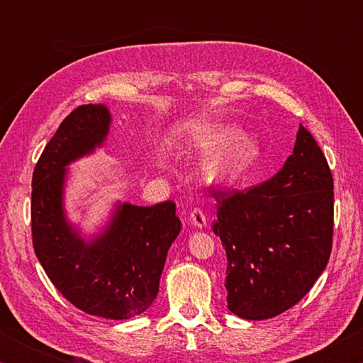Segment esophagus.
Segmentation results:
<instances>
[{"label": "esophagus", "instance_id": "1", "mask_svg": "<svg viewBox=\"0 0 363 363\" xmlns=\"http://www.w3.org/2000/svg\"><path fill=\"white\" fill-rule=\"evenodd\" d=\"M190 223H192L195 227H199V229H201V227L206 225V216L205 213L200 210V208H195V210L190 213Z\"/></svg>", "mask_w": 363, "mask_h": 363}]
</instances>
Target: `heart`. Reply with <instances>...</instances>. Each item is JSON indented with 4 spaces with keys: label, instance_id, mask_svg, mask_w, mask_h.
I'll return each instance as SVG.
<instances>
[{
    "label": "heart",
    "instance_id": "1",
    "mask_svg": "<svg viewBox=\"0 0 363 363\" xmlns=\"http://www.w3.org/2000/svg\"><path fill=\"white\" fill-rule=\"evenodd\" d=\"M229 125L194 126L186 131V143L195 150L210 152L201 173L214 186L227 187L247 177L259 162L261 144L253 134H238Z\"/></svg>",
    "mask_w": 363,
    "mask_h": 363
}]
</instances>
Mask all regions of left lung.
Returning <instances> with one entry per match:
<instances>
[{"label": "left lung", "instance_id": "obj_1", "mask_svg": "<svg viewBox=\"0 0 363 363\" xmlns=\"http://www.w3.org/2000/svg\"><path fill=\"white\" fill-rule=\"evenodd\" d=\"M214 199L232 314L266 320L299 303L327 267L333 242V177L312 134L299 125L293 153L269 181Z\"/></svg>", "mask_w": 363, "mask_h": 363}]
</instances>
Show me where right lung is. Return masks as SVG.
Returning <instances> with one entry per match:
<instances>
[{
  "instance_id": "right-lung-1",
  "label": "right lung",
  "mask_w": 363,
  "mask_h": 363,
  "mask_svg": "<svg viewBox=\"0 0 363 363\" xmlns=\"http://www.w3.org/2000/svg\"><path fill=\"white\" fill-rule=\"evenodd\" d=\"M112 113L88 104L67 116L36 163L32 179L35 255L65 299L89 315L126 320L157 298L171 243L181 232L173 201H116L101 232L86 237L65 213L69 164L106 143Z\"/></svg>"
}]
</instances>
